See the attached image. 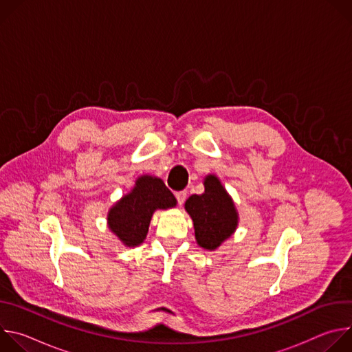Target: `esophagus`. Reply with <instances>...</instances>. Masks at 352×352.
Instances as JSON below:
<instances>
[{
  "mask_svg": "<svg viewBox=\"0 0 352 352\" xmlns=\"http://www.w3.org/2000/svg\"><path fill=\"white\" fill-rule=\"evenodd\" d=\"M175 197H177V200H178V205L182 206L184 202H185V199H186V190L177 192V193H175Z\"/></svg>",
  "mask_w": 352,
  "mask_h": 352,
  "instance_id": "1",
  "label": "esophagus"
}]
</instances>
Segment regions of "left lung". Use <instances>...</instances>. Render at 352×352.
<instances>
[{
  "label": "left lung",
  "instance_id": "obj_1",
  "mask_svg": "<svg viewBox=\"0 0 352 352\" xmlns=\"http://www.w3.org/2000/svg\"><path fill=\"white\" fill-rule=\"evenodd\" d=\"M205 192L186 199L185 210L195 228L196 243L206 250H216L236 230L239 214L221 181L214 174L204 178Z\"/></svg>",
  "mask_w": 352,
  "mask_h": 352
}]
</instances>
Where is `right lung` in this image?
<instances>
[{"instance_id":"obj_1","label":"right lung","mask_w":352,"mask_h":352,"mask_svg":"<svg viewBox=\"0 0 352 352\" xmlns=\"http://www.w3.org/2000/svg\"><path fill=\"white\" fill-rule=\"evenodd\" d=\"M177 206V199L163 179L143 174L133 188L107 212V227L126 248L139 246L147 235L150 220L156 210Z\"/></svg>"}]
</instances>
